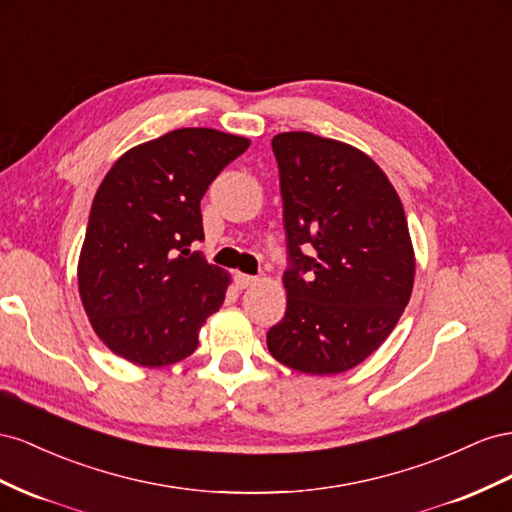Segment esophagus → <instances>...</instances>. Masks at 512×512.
Here are the masks:
<instances>
[{
	"label": "esophagus",
	"mask_w": 512,
	"mask_h": 512,
	"mask_svg": "<svg viewBox=\"0 0 512 512\" xmlns=\"http://www.w3.org/2000/svg\"><path fill=\"white\" fill-rule=\"evenodd\" d=\"M259 279L257 276H251V274H242V272H238L236 274V285H238V289H246V287H251V285H255Z\"/></svg>",
	"instance_id": "1"
}]
</instances>
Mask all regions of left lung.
I'll return each mask as SVG.
<instances>
[{
    "label": "left lung",
    "mask_w": 512,
    "mask_h": 512,
    "mask_svg": "<svg viewBox=\"0 0 512 512\" xmlns=\"http://www.w3.org/2000/svg\"><path fill=\"white\" fill-rule=\"evenodd\" d=\"M291 268L270 354L306 375L358 367L410 302L416 274L403 203L371 156L313 133L272 139Z\"/></svg>",
    "instance_id": "left-lung-1"
}]
</instances>
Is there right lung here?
<instances>
[{
	"label": "right lung",
	"mask_w": 512,
	"mask_h": 512,
	"mask_svg": "<svg viewBox=\"0 0 512 512\" xmlns=\"http://www.w3.org/2000/svg\"><path fill=\"white\" fill-rule=\"evenodd\" d=\"M246 137L178 128L124 152L98 186L77 281L98 339L139 367L191 356L231 276L197 251L201 197Z\"/></svg>",
	"instance_id": "obj_1"
}]
</instances>
